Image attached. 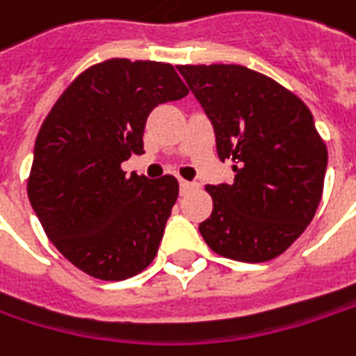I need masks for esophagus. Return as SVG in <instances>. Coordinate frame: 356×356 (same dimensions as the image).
Segmentation results:
<instances>
[{
	"label": "esophagus",
	"mask_w": 356,
	"mask_h": 356,
	"mask_svg": "<svg viewBox=\"0 0 356 356\" xmlns=\"http://www.w3.org/2000/svg\"><path fill=\"white\" fill-rule=\"evenodd\" d=\"M196 188V182H188V180H180V192L182 194H188L190 190H194Z\"/></svg>",
	"instance_id": "1"
}]
</instances>
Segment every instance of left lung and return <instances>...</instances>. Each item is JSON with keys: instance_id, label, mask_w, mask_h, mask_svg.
<instances>
[{"instance_id": "8db88e82", "label": "left lung", "mask_w": 356, "mask_h": 356, "mask_svg": "<svg viewBox=\"0 0 356 356\" xmlns=\"http://www.w3.org/2000/svg\"><path fill=\"white\" fill-rule=\"evenodd\" d=\"M216 134L234 182L206 186L212 214L198 230L224 258L266 262L298 238L323 198L327 146L307 104L236 63L178 65Z\"/></svg>"}]
</instances>
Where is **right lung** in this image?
I'll return each instance as SVG.
<instances>
[{"label": "right lung", "mask_w": 356, "mask_h": 356, "mask_svg": "<svg viewBox=\"0 0 356 356\" xmlns=\"http://www.w3.org/2000/svg\"><path fill=\"white\" fill-rule=\"evenodd\" d=\"M174 65L114 58L72 81L35 138L27 196L47 238L86 275L126 280L150 264L178 180H148L122 162L144 152L150 112L184 98Z\"/></svg>", "instance_id": "obj_1"}]
</instances>
